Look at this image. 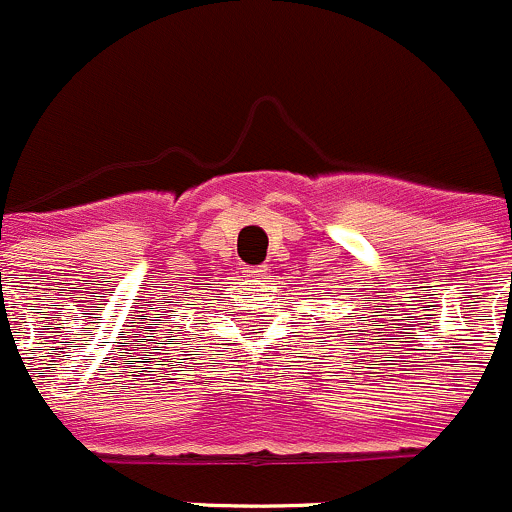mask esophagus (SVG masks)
Returning a JSON list of instances; mask_svg holds the SVG:
<instances>
[{
	"label": "esophagus",
	"mask_w": 512,
	"mask_h": 512,
	"mask_svg": "<svg viewBox=\"0 0 512 512\" xmlns=\"http://www.w3.org/2000/svg\"><path fill=\"white\" fill-rule=\"evenodd\" d=\"M267 267L265 265H245L242 272H245V278H262L265 275Z\"/></svg>",
	"instance_id": "esophagus-1"
}]
</instances>
